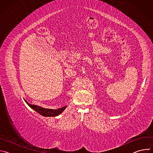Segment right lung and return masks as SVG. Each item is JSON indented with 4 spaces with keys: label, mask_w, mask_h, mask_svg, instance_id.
<instances>
[{
    "label": "right lung",
    "mask_w": 153,
    "mask_h": 153,
    "mask_svg": "<svg viewBox=\"0 0 153 153\" xmlns=\"http://www.w3.org/2000/svg\"><path fill=\"white\" fill-rule=\"evenodd\" d=\"M25 102L28 105V106H30L32 109H33L34 111H36L40 114L45 117H54V116H59L65 110V108H67V106H65L62 108L57 109V110H52V109H47V108H42L41 106H39L36 105H31L28 103L26 100Z\"/></svg>",
    "instance_id": "1"
}]
</instances>
